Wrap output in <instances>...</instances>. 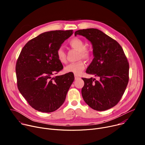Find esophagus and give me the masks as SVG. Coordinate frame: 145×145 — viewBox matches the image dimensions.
Returning a JSON list of instances; mask_svg holds the SVG:
<instances>
[{"instance_id": "esophagus-1", "label": "esophagus", "mask_w": 145, "mask_h": 145, "mask_svg": "<svg viewBox=\"0 0 145 145\" xmlns=\"http://www.w3.org/2000/svg\"><path fill=\"white\" fill-rule=\"evenodd\" d=\"M74 78H75V80H77V79H79L80 77L77 75H74Z\"/></svg>"}]
</instances>
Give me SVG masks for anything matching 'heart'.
Wrapping results in <instances>:
<instances>
[{
	"mask_svg": "<svg viewBox=\"0 0 145 145\" xmlns=\"http://www.w3.org/2000/svg\"><path fill=\"white\" fill-rule=\"evenodd\" d=\"M69 45L73 48L79 51L80 57L88 59L91 56V52L86 48V44L81 39L74 38L69 42ZM56 56L58 61L62 64L67 63L66 54L62 48H59L56 52ZM85 63L82 61H79L76 63H71L65 68L67 73H72L75 75H80L85 68Z\"/></svg>",
	"mask_w": 145,
	"mask_h": 145,
	"instance_id": "b5f03b06",
	"label": "heart"
}]
</instances>
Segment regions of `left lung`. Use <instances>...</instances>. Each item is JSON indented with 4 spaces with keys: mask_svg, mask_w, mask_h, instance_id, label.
Wrapping results in <instances>:
<instances>
[{
    "mask_svg": "<svg viewBox=\"0 0 145 145\" xmlns=\"http://www.w3.org/2000/svg\"><path fill=\"white\" fill-rule=\"evenodd\" d=\"M74 35L84 36L91 42L94 58L86 73L99 78H82L84 100L96 111L114 107L125 92L129 79V64L122 48L116 40L96 29L78 30Z\"/></svg>",
    "mask_w": 145,
    "mask_h": 145,
    "instance_id": "1",
    "label": "left lung"
}]
</instances>
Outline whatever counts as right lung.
I'll list each match as a JSON object with an SVG mask.
<instances>
[{
	"label": "right lung",
	"mask_w": 145,
	"mask_h": 145,
	"mask_svg": "<svg viewBox=\"0 0 145 145\" xmlns=\"http://www.w3.org/2000/svg\"><path fill=\"white\" fill-rule=\"evenodd\" d=\"M73 30L45 32L30 40L16 64L18 88L29 105L42 112H52L63 104L74 81L72 73L54 77L63 69L57 50Z\"/></svg>",
	"instance_id": "obj_1"
}]
</instances>
